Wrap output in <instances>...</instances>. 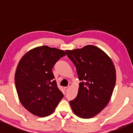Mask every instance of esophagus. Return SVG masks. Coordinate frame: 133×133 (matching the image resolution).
Listing matches in <instances>:
<instances>
[{
  "instance_id": "1",
  "label": "esophagus",
  "mask_w": 133,
  "mask_h": 133,
  "mask_svg": "<svg viewBox=\"0 0 133 133\" xmlns=\"http://www.w3.org/2000/svg\"><path fill=\"white\" fill-rule=\"evenodd\" d=\"M68 89H69V86L64 87V89H65V91H68Z\"/></svg>"
}]
</instances>
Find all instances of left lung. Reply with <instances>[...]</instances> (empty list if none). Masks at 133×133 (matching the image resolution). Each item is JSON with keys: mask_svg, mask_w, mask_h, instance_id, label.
I'll return each instance as SVG.
<instances>
[{"mask_svg": "<svg viewBox=\"0 0 133 133\" xmlns=\"http://www.w3.org/2000/svg\"><path fill=\"white\" fill-rule=\"evenodd\" d=\"M65 53L81 81L77 96L69 104L76 116L90 118L104 109L111 99L116 83L115 65L108 55L95 45Z\"/></svg>", "mask_w": 133, "mask_h": 133, "instance_id": "8db88e82", "label": "left lung"}]
</instances>
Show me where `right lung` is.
Segmentation results:
<instances>
[{"instance_id": "obj_1", "label": "right lung", "mask_w": 133, "mask_h": 133, "mask_svg": "<svg viewBox=\"0 0 133 133\" xmlns=\"http://www.w3.org/2000/svg\"><path fill=\"white\" fill-rule=\"evenodd\" d=\"M65 55L64 51L43 45L29 51L20 60L15 75L16 89L21 104L33 115H51L64 97L52 69Z\"/></svg>"}]
</instances>
